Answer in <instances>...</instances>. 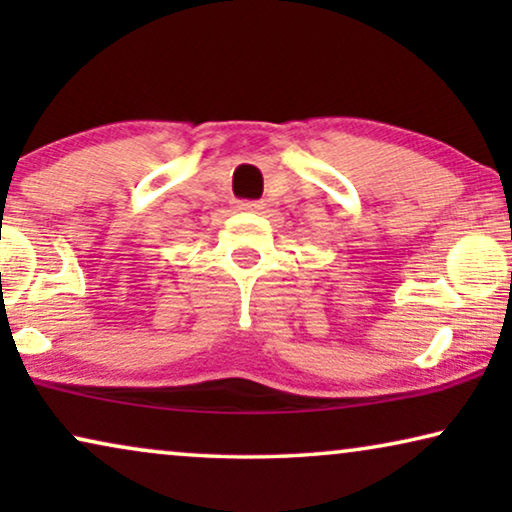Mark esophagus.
Wrapping results in <instances>:
<instances>
[{
  "label": "esophagus",
  "instance_id": "34e87169",
  "mask_svg": "<svg viewBox=\"0 0 512 512\" xmlns=\"http://www.w3.org/2000/svg\"><path fill=\"white\" fill-rule=\"evenodd\" d=\"M237 209H242V212H261L263 205L256 200H244V202H237Z\"/></svg>",
  "mask_w": 512,
  "mask_h": 512
}]
</instances>
